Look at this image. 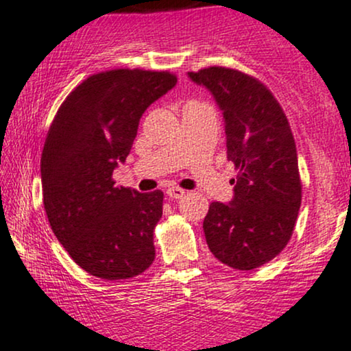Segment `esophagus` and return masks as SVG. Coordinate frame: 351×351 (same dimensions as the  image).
Here are the masks:
<instances>
[{
    "instance_id": "1",
    "label": "esophagus",
    "mask_w": 351,
    "mask_h": 351,
    "mask_svg": "<svg viewBox=\"0 0 351 351\" xmlns=\"http://www.w3.org/2000/svg\"><path fill=\"white\" fill-rule=\"evenodd\" d=\"M166 193H167L169 199L177 200V199H182V197L185 195V191H184V189H179V187H169Z\"/></svg>"
}]
</instances>
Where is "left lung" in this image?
I'll use <instances>...</instances> for the list:
<instances>
[{
  "label": "left lung",
  "mask_w": 351,
  "mask_h": 351,
  "mask_svg": "<svg viewBox=\"0 0 351 351\" xmlns=\"http://www.w3.org/2000/svg\"><path fill=\"white\" fill-rule=\"evenodd\" d=\"M223 111L226 156L238 171L230 204L212 202L205 240L226 266L251 271L289 243L302 200L298 151L289 121L258 78L228 67L189 72Z\"/></svg>",
  "instance_id": "1"
}]
</instances>
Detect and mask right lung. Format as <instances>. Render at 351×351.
Wrapping results in <instances>:
<instances>
[{
    "label": "right lung",
    "mask_w": 351,
    "mask_h": 351,
    "mask_svg": "<svg viewBox=\"0 0 351 351\" xmlns=\"http://www.w3.org/2000/svg\"><path fill=\"white\" fill-rule=\"evenodd\" d=\"M176 84L167 70L93 73L53 117L40 158L44 208L57 240L88 274L128 279L154 261L164 193L117 187L113 171L130 154L147 106Z\"/></svg>",
    "instance_id": "right-lung-1"
}]
</instances>
